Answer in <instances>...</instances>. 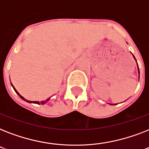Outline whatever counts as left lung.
I'll list each match as a JSON object with an SVG mask.
<instances>
[{
  "label": "left lung",
  "mask_w": 149,
  "mask_h": 149,
  "mask_svg": "<svg viewBox=\"0 0 149 149\" xmlns=\"http://www.w3.org/2000/svg\"><path fill=\"white\" fill-rule=\"evenodd\" d=\"M134 59H135V58H134ZM138 67H139V65H138ZM111 105H113V104H111Z\"/></svg>",
  "instance_id": "obj_1"
}]
</instances>
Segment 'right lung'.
Returning <instances> with one entry per match:
<instances>
[{
    "label": "right lung",
    "mask_w": 149,
    "mask_h": 149,
    "mask_svg": "<svg viewBox=\"0 0 149 149\" xmlns=\"http://www.w3.org/2000/svg\"><path fill=\"white\" fill-rule=\"evenodd\" d=\"M12 86H13V85H12ZM13 88H14V90H15V92H16V93H17V95L19 96L20 97L22 98V100H25V101L26 102H29V103H34V104H45V103H46V102L47 101H49V100L50 99V98H48L47 100H44V101H30V100H26V99H24V97H22V96H21L19 94V93H18V92H17V91H16V90H15V87H14V86H13Z\"/></svg>",
    "instance_id": "1"
}]
</instances>
